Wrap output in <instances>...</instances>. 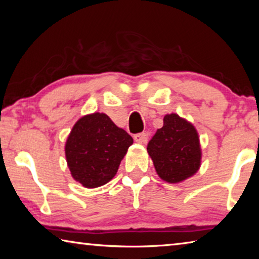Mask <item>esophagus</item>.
<instances>
[{
	"label": "esophagus",
	"instance_id": "obj_1",
	"mask_svg": "<svg viewBox=\"0 0 259 259\" xmlns=\"http://www.w3.org/2000/svg\"><path fill=\"white\" fill-rule=\"evenodd\" d=\"M134 139H135V142H137L139 144H144V143H146V140H147V135L145 133L136 134L134 136Z\"/></svg>",
	"mask_w": 259,
	"mask_h": 259
}]
</instances>
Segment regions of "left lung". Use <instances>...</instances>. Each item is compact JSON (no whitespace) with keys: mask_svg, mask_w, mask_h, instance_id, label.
<instances>
[{"mask_svg":"<svg viewBox=\"0 0 259 259\" xmlns=\"http://www.w3.org/2000/svg\"><path fill=\"white\" fill-rule=\"evenodd\" d=\"M155 170L163 181L179 183L198 171L201 162L199 136L194 126L177 114H168L163 126L147 144Z\"/></svg>","mask_w":259,"mask_h":259,"instance_id":"left-lung-1","label":"left lung"}]
</instances>
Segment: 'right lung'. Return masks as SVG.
Listing matches in <instances>:
<instances>
[{"instance_id":"obj_1","label":"right lung","mask_w":259,"mask_h":259,"mask_svg":"<svg viewBox=\"0 0 259 259\" xmlns=\"http://www.w3.org/2000/svg\"><path fill=\"white\" fill-rule=\"evenodd\" d=\"M133 137L104 113L78 120L69 134L65 153L73 178L88 188L102 186L115 176Z\"/></svg>"}]
</instances>
